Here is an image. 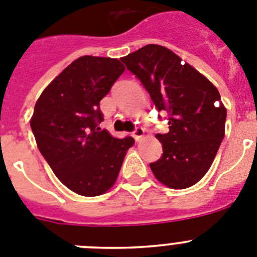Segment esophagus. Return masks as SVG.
Instances as JSON below:
<instances>
[{"label":"esophagus","mask_w":257,"mask_h":257,"mask_svg":"<svg viewBox=\"0 0 257 257\" xmlns=\"http://www.w3.org/2000/svg\"><path fill=\"white\" fill-rule=\"evenodd\" d=\"M133 136L135 138L136 142H140L143 136H144V128L143 127H136L135 130L133 131Z\"/></svg>","instance_id":"1"}]
</instances>
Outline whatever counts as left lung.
<instances>
[{
	"label": "left lung",
	"instance_id": "obj_1",
	"mask_svg": "<svg viewBox=\"0 0 257 257\" xmlns=\"http://www.w3.org/2000/svg\"><path fill=\"white\" fill-rule=\"evenodd\" d=\"M121 60L140 79L158 112L169 114L170 131L156 135L163 153L149 163L154 176L172 189L192 187L208 171L224 139L226 109L217 88L160 45H147Z\"/></svg>",
	"mask_w": 257,
	"mask_h": 257
}]
</instances>
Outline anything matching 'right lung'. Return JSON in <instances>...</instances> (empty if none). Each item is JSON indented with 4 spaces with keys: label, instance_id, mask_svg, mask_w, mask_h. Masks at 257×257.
<instances>
[{
    "label": "right lung",
    "instance_id": "add662e5",
    "mask_svg": "<svg viewBox=\"0 0 257 257\" xmlns=\"http://www.w3.org/2000/svg\"><path fill=\"white\" fill-rule=\"evenodd\" d=\"M124 72L118 59L81 56L41 94L31 119L41 154L56 178L79 196L113 187L134 139L100 130V100Z\"/></svg>",
    "mask_w": 257,
    "mask_h": 257
}]
</instances>
